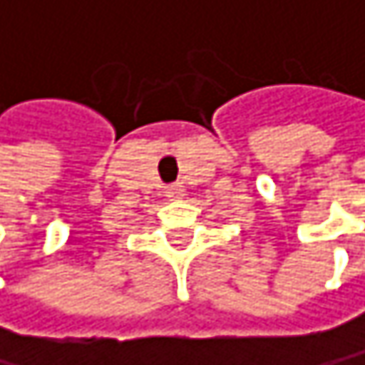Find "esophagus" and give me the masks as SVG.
<instances>
[{"label": "esophagus", "instance_id": "esophagus-1", "mask_svg": "<svg viewBox=\"0 0 365 365\" xmlns=\"http://www.w3.org/2000/svg\"><path fill=\"white\" fill-rule=\"evenodd\" d=\"M166 195H168V199H181L184 197V186H179V184H173V186H168V190H166Z\"/></svg>", "mask_w": 365, "mask_h": 365}]
</instances>
